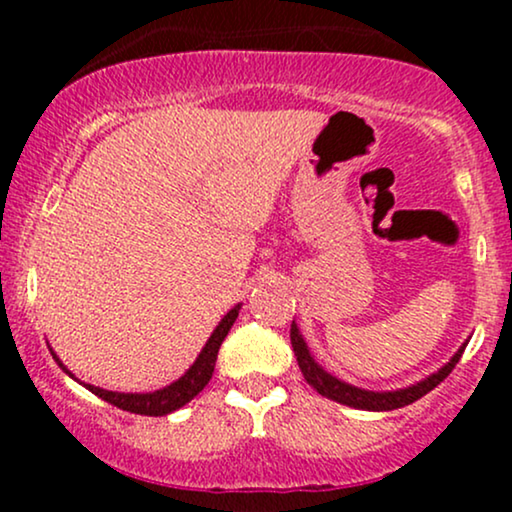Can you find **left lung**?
Here are the masks:
<instances>
[{"mask_svg":"<svg viewBox=\"0 0 512 512\" xmlns=\"http://www.w3.org/2000/svg\"><path fill=\"white\" fill-rule=\"evenodd\" d=\"M291 344H293V351H296L298 368H301L303 378L308 380V385H313L322 397L332 399V402L346 404V407L363 409V411H392L399 407H407V404L428 395L433 387L443 383V380L452 373V368H455L457 361H460L464 346H467V342H464L460 349L452 354V358L445 363V366H440L436 373H431L428 378L419 380V383H414L409 387H399V390L375 392V390H363V387H356L351 383H344V380H339L337 375L327 373V370L315 361V356L310 354L308 344H305V339H303L301 330H298L296 320L291 322Z\"/></svg>","mask_w":512,"mask_h":512,"instance_id":"obj_1","label":"left lung"}]
</instances>
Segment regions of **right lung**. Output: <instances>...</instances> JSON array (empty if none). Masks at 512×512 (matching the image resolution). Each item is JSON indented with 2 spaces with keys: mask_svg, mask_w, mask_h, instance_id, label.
<instances>
[{
  "mask_svg": "<svg viewBox=\"0 0 512 512\" xmlns=\"http://www.w3.org/2000/svg\"><path fill=\"white\" fill-rule=\"evenodd\" d=\"M240 305H243V303L233 305V308L221 317V322L216 325V330L211 332V337L207 339V344H204V349L199 351L195 363H192V366L187 368L185 373H182L180 378L175 380V383L161 387V390H154V392H113V390H103V387H96V385L81 383V380H79V383L84 385L86 390H91L93 395H98L101 399H105V402L113 404V407L122 409V411H132V414L166 416V414H170V411L185 407V404L190 402V399H195L211 380V373H214V366H216V356H219V349H221L223 339H226L228 330H231L233 322H236V317L240 313ZM50 354L57 363H60V368L64 370V373H67L69 378H74V373L67 366H64V363L60 361V356H57L52 349H50Z\"/></svg>",
  "mask_w": 512,
  "mask_h": 512,
  "instance_id": "1",
  "label": "right lung"
}]
</instances>
